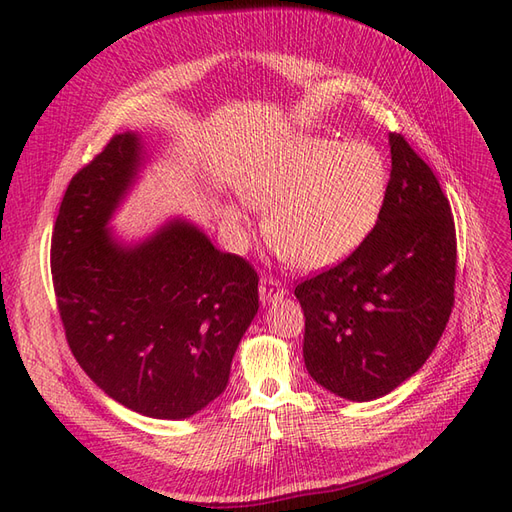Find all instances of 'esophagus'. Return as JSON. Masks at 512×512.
<instances>
[{"instance_id": "obj_1", "label": "esophagus", "mask_w": 512, "mask_h": 512, "mask_svg": "<svg viewBox=\"0 0 512 512\" xmlns=\"http://www.w3.org/2000/svg\"><path fill=\"white\" fill-rule=\"evenodd\" d=\"M258 292H260V299L262 303H271L275 299H280L286 294V288L282 286L280 280H275V277H269L265 275L260 280V286H258Z\"/></svg>"}]
</instances>
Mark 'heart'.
<instances>
[{
	"mask_svg": "<svg viewBox=\"0 0 512 512\" xmlns=\"http://www.w3.org/2000/svg\"><path fill=\"white\" fill-rule=\"evenodd\" d=\"M389 190L384 153L365 141L297 136L245 181L243 196L269 211L267 239L301 269L348 258L369 235ZM239 222L237 209L228 211Z\"/></svg>",
	"mask_w": 512,
	"mask_h": 512,
	"instance_id": "obj_1",
	"label": "heart"
}]
</instances>
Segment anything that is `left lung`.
<instances>
[{
    "label": "left lung",
    "mask_w": 512,
    "mask_h": 512,
    "mask_svg": "<svg viewBox=\"0 0 512 512\" xmlns=\"http://www.w3.org/2000/svg\"><path fill=\"white\" fill-rule=\"evenodd\" d=\"M389 143V190L371 235L294 288L309 376L350 401L378 399L416 374L455 303L451 205L406 138L391 132Z\"/></svg>",
    "instance_id": "left-lung-1"
}]
</instances>
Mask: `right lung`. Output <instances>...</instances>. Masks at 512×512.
Returning <instances> with one entry per match:
<instances>
[{"instance_id":"1","label":"right lung","mask_w":512,"mask_h":512,"mask_svg":"<svg viewBox=\"0 0 512 512\" xmlns=\"http://www.w3.org/2000/svg\"><path fill=\"white\" fill-rule=\"evenodd\" d=\"M141 147L117 134L72 177L53 226V288L85 374L121 406L179 421L224 393L258 312V273L181 220L138 245L113 239L106 224Z\"/></svg>"}]
</instances>
